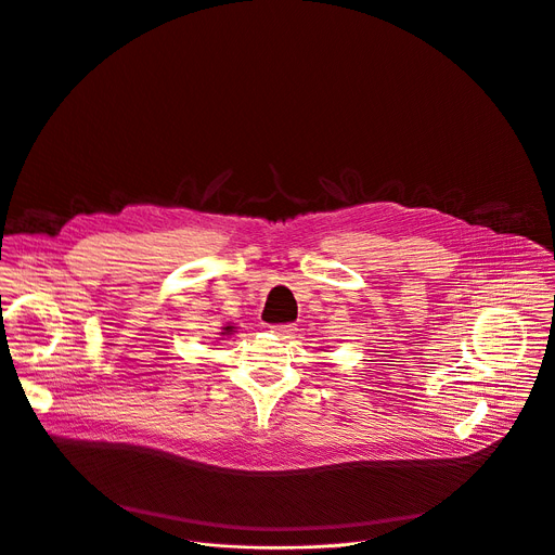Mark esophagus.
<instances>
[{
	"instance_id": "34e87169",
	"label": "esophagus",
	"mask_w": 555,
	"mask_h": 555,
	"mask_svg": "<svg viewBox=\"0 0 555 555\" xmlns=\"http://www.w3.org/2000/svg\"><path fill=\"white\" fill-rule=\"evenodd\" d=\"M270 331L276 337H281V339H289V337L296 335V326L294 324H274V326H270Z\"/></svg>"
}]
</instances>
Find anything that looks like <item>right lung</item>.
<instances>
[{
  "label": "right lung",
  "mask_w": 555,
  "mask_h": 555,
  "mask_svg": "<svg viewBox=\"0 0 555 555\" xmlns=\"http://www.w3.org/2000/svg\"><path fill=\"white\" fill-rule=\"evenodd\" d=\"M235 331H237V326H235V324H231V322H229V324H224V326H222V331H220V335H222V337H229V335H233V333H235Z\"/></svg>",
  "instance_id": "1"
}]
</instances>
